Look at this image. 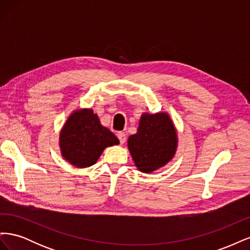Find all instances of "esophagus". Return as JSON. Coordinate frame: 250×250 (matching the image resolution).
<instances>
[{"instance_id": "obj_1", "label": "esophagus", "mask_w": 250, "mask_h": 250, "mask_svg": "<svg viewBox=\"0 0 250 250\" xmlns=\"http://www.w3.org/2000/svg\"><path fill=\"white\" fill-rule=\"evenodd\" d=\"M117 137H118V139H119V141H120V143L123 144L126 142V134L124 133V132H118V134H117Z\"/></svg>"}]
</instances>
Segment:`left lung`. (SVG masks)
Masks as SVG:
<instances>
[{"label": "left lung", "instance_id": "8db88e82", "mask_svg": "<svg viewBox=\"0 0 250 250\" xmlns=\"http://www.w3.org/2000/svg\"><path fill=\"white\" fill-rule=\"evenodd\" d=\"M127 144L137 168L143 173H151L173 158L177 132L167 112L143 113L137 133L128 138Z\"/></svg>", "mask_w": 250, "mask_h": 250}]
</instances>
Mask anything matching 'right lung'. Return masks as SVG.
Here are the masks:
<instances>
[{
	"label": "right lung",
	"instance_id": "obj_1",
	"mask_svg": "<svg viewBox=\"0 0 250 250\" xmlns=\"http://www.w3.org/2000/svg\"><path fill=\"white\" fill-rule=\"evenodd\" d=\"M118 144L116 135L101 125L97 113L89 108L75 110L59 134L62 155L77 168L95 165L105 148Z\"/></svg>",
	"mask_w": 250,
	"mask_h": 250
}]
</instances>
